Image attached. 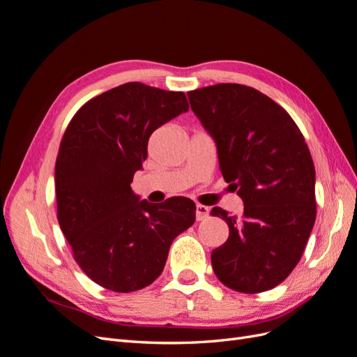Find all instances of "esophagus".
<instances>
[{"instance_id":"obj_1","label":"esophagus","mask_w":357,"mask_h":357,"mask_svg":"<svg viewBox=\"0 0 357 357\" xmlns=\"http://www.w3.org/2000/svg\"><path fill=\"white\" fill-rule=\"evenodd\" d=\"M208 215H210V208L205 207V205L198 204V205H197V220L207 219Z\"/></svg>"}]
</instances>
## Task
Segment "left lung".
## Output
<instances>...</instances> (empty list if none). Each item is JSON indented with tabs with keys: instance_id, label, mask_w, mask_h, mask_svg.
<instances>
[{
	"instance_id": "8db88e82",
	"label": "left lung",
	"mask_w": 357,
	"mask_h": 357,
	"mask_svg": "<svg viewBox=\"0 0 357 357\" xmlns=\"http://www.w3.org/2000/svg\"><path fill=\"white\" fill-rule=\"evenodd\" d=\"M213 137L226 183L244 202L236 215L214 207L229 226L214 248V274L229 289L259 294L278 286L304 253L316 220V171L289 113L250 86L220 83L188 92Z\"/></svg>"
}]
</instances>
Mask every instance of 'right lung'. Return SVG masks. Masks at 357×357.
<instances>
[{
  "label": "right lung",
  "instance_id": "1",
  "mask_svg": "<svg viewBox=\"0 0 357 357\" xmlns=\"http://www.w3.org/2000/svg\"><path fill=\"white\" fill-rule=\"evenodd\" d=\"M189 110L186 95L129 82L86 102L62 137L58 222L92 282L128 294L164 271L171 243L195 222V202L139 201L131 189L155 129Z\"/></svg>",
  "mask_w": 357,
  "mask_h": 357
}]
</instances>
